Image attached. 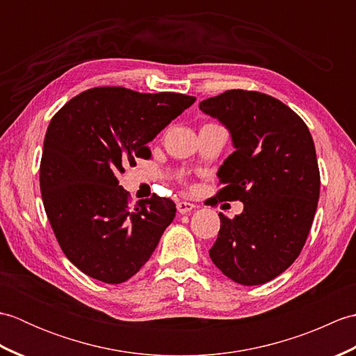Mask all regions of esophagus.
I'll return each instance as SVG.
<instances>
[{"label": "esophagus", "instance_id": "esophagus-1", "mask_svg": "<svg viewBox=\"0 0 356 356\" xmlns=\"http://www.w3.org/2000/svg\"><path fill=\"white\" fill-rule=\"evenodd\" d=\"M194 203H190V202H179L177 203V211L180 214H186V213H191V211L194 209Z\"/></svg>", "mask_w": 356, "mask_h": 356}]
</instances>
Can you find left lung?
I'll list each match as a JSON object with an SVG mask.
<instances>
[{
    "label": "left lung",
    "mask_w": 356,
    "mask_h": 356,
    "mask_svg": "<svg viewBox=\"0 0 356 356\" xmlns=\"http://www.w3.org/2000/svg\"><path fill=\"white\" fill-rule=\"evenodd\" d=\"M199 108L231 133L232 154L218 168L216 197L243 202L220 216L209 257L232 282L255 286L282 274L303 249L320 197V170L307 125L269 95L228 90Z\"/></svg>",
    "instance_id": "left-lung-1"
}]
</instances>
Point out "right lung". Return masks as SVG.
<instances>
[{"mask_svg": "<svg viewBox=\"0 0 356 356\" xmlns=\"http://www.w3.org/2000/svg\"><path fill=\"white\" fill-rule=\"evenodd\" d=\"M194 101L95 87L50 120L40 166L44 209L63 252L88 277L124 283L154 252L176 203L154 194L131 208L118 176L124 165L148 159L147 143Z\"/></svg>", "mask_w": 356, "mask_h": 356, "instance_id": "right-lung-1", "label": "right lung"}]
</instances>
